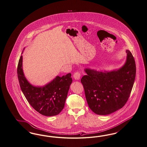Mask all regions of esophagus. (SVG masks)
<instances>
[{"instance_id": "34e87169", "label": "esophagus", "mask_w": 147, "mask_h": 147, "mask_svg": "<svg viewBox=\"0 0 147 147\" xmlns=\"http://www.w3.org/2000/svg\"><path fill=\"white\" fill-rule=\"evenodd\" d=\"M80 77H81V74H80V73H79L78 71L75 73L73 75V78L76 80H79L80 79Z\"/></svg>"}]
</instances>
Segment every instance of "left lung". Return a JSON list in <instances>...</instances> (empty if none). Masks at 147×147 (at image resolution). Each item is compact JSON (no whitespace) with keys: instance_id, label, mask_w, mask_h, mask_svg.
I'll return each instance as SVG.
<instances>
[{"instance_id":"8db88e82","label":"left lung","mask_w":147,"mask_h":147,"mask_svg":"<svg viewBox=\"0 0 147 147\" xmlns=\"http://www.w3.org/2000/svg\"><path fill=\"white\" fill-rule=\"evenodd\" d=\"M120 68L106 71L85 68L81 82L88 107L96 114L106 115L123 108L129 99L135 80V61L129 50Z\"/></svg>"}]
</instances>
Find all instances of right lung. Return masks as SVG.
<instances>
[{
	"label": "right lung",
	"mask_w": 147,
	"mask_h": 147,
	"mask_svg": "<svg viewBox=\"0 0 147 147\" xmlns=\"http://www.w3.org/2000/svg\"><path fill=\"white\" fill-rule=\"evenodd\" d=\"M22 59V56H21L18 64V76L26 98L30 106L41 115L47 117L58 115L65 107L72 82L71 73L62 77L56 76L44 86H35L30 84L24 76Z\"/></svg>",
	"instance_id": "right-lung-1"
}]
</instances>
